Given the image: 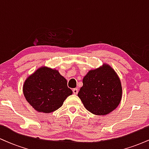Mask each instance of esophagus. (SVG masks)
<instances>
[{"label": "esophagus", "mask_w": 149, "mask_h": 149, "mask_svg": "<svg viewBox=\"0 0 149 149\" xmlns=\"http://www.w3.org/2000/svg\"><path fill=\"white\" fill-rule=\"evenodd\" d=\"M73 94H74V95H77V94H78V89H77V88L73 89Z\"/></svg>", "instance_id": "1"}]
</instances>
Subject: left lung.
<instances>
[{
    "label": "left lung",
    "mask_w": 149,
    "mask_h": 149,
    "mask_svg": "<svg viewBox=\"0 0 149 149\" xmlns=\"http://www.w3.org/2000/svg\"><path fill=\"white\" fill-rule=\"evenodd\" d=\"M78 96L87 110L95 115H107L116 109L122 98L120 80L109 64L90 70L83 78Z\"/></svg>",
    "instance_id": "obj_1"
}]
</instances>
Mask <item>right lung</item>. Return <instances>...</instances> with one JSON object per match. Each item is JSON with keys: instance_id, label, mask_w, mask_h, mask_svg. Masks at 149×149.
<instances>
[{"instance_id": "add662e5", "label": "right lung", "mask_w": 149, "mask_h": 149, "mask_svg": "<svg viewBox=\"0 0 149 149\" xmlns=\"http://www.w3.org/2000/svg\"><path fill=\"white\" fill-rule=\"evenodd\" d=\"M23 93L35 110L49 113L60 108L73 92L57 70L42 66L26 79Z\"/></svg>"}]
</instances>
